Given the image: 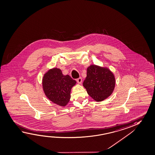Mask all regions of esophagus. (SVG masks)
<instances>
[{
	"mask_svg": "<svg viewBox=\"0 0 155 155\" xmlns=\"http://www.w3.org/2000/svg\"><path fill=\"white\" fill-rule=\"evenodd\" d=\"M76 81L78 82V84H81V83H82V78H81V77L79 78V79H78L76 80Z\"/></svg>",
	"mask_w": 155,
	"mask_h": 155,
	"instance_id": "1",
	"label": "esophagus"
}]
</instances>
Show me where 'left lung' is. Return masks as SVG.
I'll return each mask as SVG.
<instances>
[{"instance_id":"left-lung-1","label":"left lung","mask_w":155,"mask_h":155,"mask_svg":"<svg viewBox=\"0 0 155 155\" xmlns=\"http://www.w3.org/2000/svg\"><path fill=\"white\" fill-rule=\"evenodd\" d=\"M115 84L114 74L108 67L91 64L87 69L83 86L94 100L101 102L112 94Z\"/></svg>"}]
</instances>
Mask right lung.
Masks as SVG:
<instances>
[{
  "label": "right lung",
  "instance_id": "right-lung-1",
  "mask_svg": "<svg viewBox=\"0 0 155 155\" xmlns=\"http://www.w3.org/2000/svg\"><path fill=\"white\" fill-rule=\"evenodd\" d=\"M76 82L68 75H64L61 70L53 68L45 73L42 86L45 94L53 103L65 107L71 99V88Z\"/></svg>",
  "mask_w": 155,
  "mask_h": 155
}]
</instances>
